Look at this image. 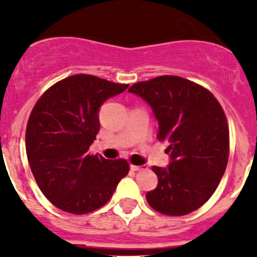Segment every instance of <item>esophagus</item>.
I'll list each match as a JSON object with an SVG mask.
<instances>
[{"instance_id": "34e87169", "label": "esophagus", "mask_w": 257, "mask_h": 257, "mask_svg": "<svg viewBox=\"0 0 257 257\" xmlns=\"http://www.w3.org/2000/svg\"><path fill=\"white\" fill-rule=\"evenodd\" d=\"M131 170H133V171H143V170H145V166L131 165Z\"/></svg>"}]
</instances>
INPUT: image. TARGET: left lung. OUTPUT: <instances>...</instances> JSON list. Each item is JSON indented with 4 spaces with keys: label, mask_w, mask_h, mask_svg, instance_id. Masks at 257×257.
<instances>
[{
    "label": "left lung",
    "mask_w": 257,
    "mask_h": 257,
    "mask_svg": "<svg viewBox=\"0 0 257 257\" xmlns=\"http://www.w3.org/2000/svg\"><path fill=\"white\" fill-rule=\"evenodd\" d=\"M128 91L148 101L158 121L157 139L170 144L169 167H152L158 185L147 193L149 206L169 216L196 211L215 193L228 165L224 109L207 88L179 76L142 81Z\"/></svg>",
    "instance_id": "left-lung-1"
}]
</instances>
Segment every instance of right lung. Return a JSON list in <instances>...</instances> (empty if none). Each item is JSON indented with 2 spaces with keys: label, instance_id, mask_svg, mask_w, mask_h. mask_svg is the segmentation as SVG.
I'll use <instances>...</instances> for the list:
<instances>
[{
  "label": "right lung",
  "instance_id": "right-lung-1",
  "mask_svg": "<svg viewBox=\"0 0 257 257\" xmlns=\"http://www.w3.org/2000/svg\"><path fill=\"white\" fill-rule=\"evenodd\" d=\"M127 87L74 74L47 88L32 109L26 131L29 166L41 192L61 211L83 215L100 208L130 171L123 158L88 153L100 128L97 110Z\"/></svg>",
  "mask_w": 257,
  "mask_h": 257
}]
</instances>
